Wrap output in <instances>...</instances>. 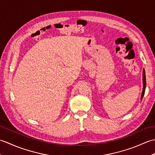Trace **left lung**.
<instances>
[{"label": "left lung", "mask_w": 155, "mask_h": 155, "mask_svg": "<svg viewBox=\"0 0 155 155\" xmlns=\"http://www.w3.org/2000/svg\"><path fill=\"white\" fill-rule=\"evenodd\" d=\"M146 76H145V71L144 69H143V91H142V94H141V97L140 99L142 101L143 98L144 97V92H145V88H146Z\"/></svg>", "instance_id": "8db88e82"}]
</instances>
